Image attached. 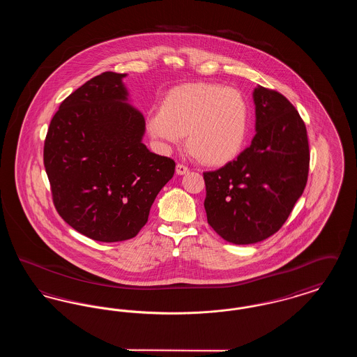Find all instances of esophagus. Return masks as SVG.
Masks as SVG:
<instances>
[{"label":"esophagus","instance_id":"34e87169","mask_svg":"<svg viewBox=\"0 0 357 357\" xmlns=\"http://www.w3.org/2000/svg\"><path fill=\"white\" fill-rule=\"evenodd\" d=\"M188 171H190V169H188L187 166H185V165H182V163H178V165H176V174H178V175H185Z\"/></svg>","mask_w":357,"mask_h":357}]
</instances>
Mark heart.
I'll return each mask as SVG.
<instances>
[{"label": "heart", "mask_w": 357, "mask_h": 357, "mask_svg": "<svg viewBox=\"0 0 357 357\" xmlns=\"http://www.w3.org/2000/svg\"><path fill=\"white\" fill-rule=\"evenodd\" d=\"M250 108L236 89L214 83L172 88L160 109L149 114L147 131L165 149L186 135L188 151L210 166H222L241 153L249 131Z\"/></svg>", "instance_id": "1"}]
</instances>
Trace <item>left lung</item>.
<instances>
[{
  "label": "left lung",
  "instance_id": "left-lung-1",
  "mask_svg": "<svg viewBox=\"0 0 357 357\" xmlns=\"http://www.w3.org/2000/svg\"><path fill=\"white\" fill-rule=\"evenodd\" d=\"M250 147L220 170L204 172L208 225L225 241L249 245L277 233L303 195L309 172L304 120L280 92H253Z\"/></svg>",
  "mask_w": 357,
  "mask_h": 357
}]
</instances>
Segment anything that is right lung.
Here are the masks:
<instances>
[{"label": "right lung", "mask_w": 357, "mask_h": 357, "mask_svg": "<svg viewBox=\"0 0 357 357\" xmlns=\"http://www.w3.org/2000/svg\"><path fill=\"white\" fill-rule=\"evenodd\" d=\"M126 75L104 72L60 104L44 166L59 215L85 237L119 242L147 223L175 162L142 143L146 123L127 100Z\"/></svg>", "instance_id": "1"}]
</instances>
